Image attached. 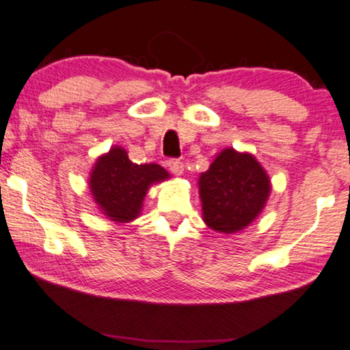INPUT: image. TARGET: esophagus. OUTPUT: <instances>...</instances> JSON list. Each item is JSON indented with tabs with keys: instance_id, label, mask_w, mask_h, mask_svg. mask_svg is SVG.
Masks as SVG:
<instances>
[{
	"instance_id": "1",
	"label": "esophagus",
	"mask_w": 350,
	"mask_h": 350,
	"mask_svg": "<svg viewBox=\"0 0 350 350\" xmlns=\"http://www.w3.org/2000/svg\"><path fill=\"white\" fill-rule=\"evenodd\" d=\"M168 166H170L171 173L176 174V176H180L182 173H184V163H182L180 160H176V159L170 160L168 161Z\"/></svg>"
}]
</instances>
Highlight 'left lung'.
Wrapping results in <instances>:
<instances>
[{"instance_id":"8db88e82","label":"left lung","mask_w":350,"mask_h":350,"mask_svg":"<svg viewBox=\"0 0 350 350\" xmlns=\"http://www.w3.org/2000/svg\"><path fill=\"white\" fill-rule=\"evenodd\" d=\"M203 220L211 230L233 234L262 214L271 193V180L249 152L226 147L198 179Z\"/></svg>"}]
</instances>
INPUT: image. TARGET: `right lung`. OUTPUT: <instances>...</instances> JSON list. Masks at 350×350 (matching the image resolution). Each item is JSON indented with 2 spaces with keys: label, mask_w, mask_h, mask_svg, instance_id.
<instances>
[{
  "label": "right lung",
  "mask_w": 350,
  "mask_h": 350,
  "mask_svg": "<svg viewBox=\"0 0 350 350\" xmlns=\"http://www.w3.org/2000/svg\"><path fill=\"white\" fill-rule=\"evenodd\" d=\"M163 166L136 165L122 146H112L100 155L88 177L93 201L111 222L128 224L141 215L147 191L154 184L170 179Z\"/></svg>",
  "instance_id": "obj_1"
}]
</instances>
